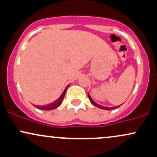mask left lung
Wrapping results in <instances>:
<instances>
[{"instance_id":"left-lung-1","label":"left lung","mask_w":157,"mask_h":157,"mask_svg":"<svg viewBox=\"0 0 157 157\" xmlns=\"http://www.w3.org/2000/svg\"><path fill=\"white\" fill-rule=\"evenodd\" d=\"M88 97H89V100L90 102H91V103L93 104L94 105L96 106V107L99 108V109H104V110H108V111H109V110H113V109H118L119 107H120V105H117V106H114V107H105V106H102L101 105H99V104H97V102H95L94 100L91 99V96L89 95V94H88Z\"/></svg>"}]
</instances>
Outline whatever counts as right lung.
<instances>
[{
  "label": "right lung",
  "mask_w": 157,
  "mask_h": 157,
  "mask_svg": "<svg viewBox=\"0 0 157 157\" xmlns=\"http://www.w3.org/2000/svg\"><path fill=\"white\" fill-rule=\"evenodd\" d=\"M68 86H69V85H68V86H66V88L65 89L63 92L62 93V94L60 95V97H59L57 100H55V101H54L53 102H52V103L47 104V105H35V106L37 108V109H38L40 110H44V111H49V110H53V109H57V108L58 107V106H60L61 105V103H62L65 96V94H66V91L68 88Z\"/></svg>",
  "instance_id": "right-lung-1"
}]
</instances>
